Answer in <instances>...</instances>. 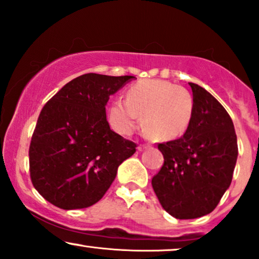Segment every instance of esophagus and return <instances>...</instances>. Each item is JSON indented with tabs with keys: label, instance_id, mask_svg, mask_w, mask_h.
<instances>
[{
	"label": "esophagus",
	"instance_id": "34e87169",
	"mask_svg": "<svg viewBox=\"0 0 259 259\" xmlns=\"http://www.w3.org/2000/svg\"><path fill=\"white\" fill-rule=\"evenodd\" d=\"M148 147H150V145L144 144V145H140V146L138 147V150L139 151H144V150H146V148H148Z\"/></svg>",
	"mask_w": 259,
	"mask_h": 259
}]
</instances>
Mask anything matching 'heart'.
<instances>
[{
	"mask_svg": "<svg viewBox=\"0 0 259 259\" xmlns=\"http://www.w3.org/2000/svg\"><path fill=\"white\" fill-rule=\"evenodd\" d=\"M195 111L192 94L165 80H141L126 92V99L113 101L109 117L120 133L130 134L144 115V130L151 138L168 141L184 135Z\"/></svg>",
	"mask_w": 259,
	"mask_h": 259,
	"instance_id": "1",
	"label": "heart"
}]
</instances>
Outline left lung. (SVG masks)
I'll return each instance as SVG.
<instances>
[{
    "label": "left lung",
    "mask_w": 259,
    "mask_h": 259,
    "mask_svg": "<svg viewBox=\"0 0 259 259\" xmlns=\"http://www.w3.org/2000/svg\"><path fill=\"white\" fill-rule=\"evenodd\" d=\"M189 84L195 100L191 124L181 138L158 144L164 163L152 178L159 203L177 219L212 212L230 186L237 159L230 115L207 90Z\"/></svg>",
    "instance_id": "1"
}]
</instances>
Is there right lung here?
Wrapping results in <instances>:
<instances>
[{"instance_id":"1","label":"right lung","mask_w":259,"mask_h":259,"mask_svg":"<svg viewBox=\"0 0 259 259\" xmlns=\"http://www.w3.org/2000/svg\"><path fill=\"white\" fill-rule=\"evenodd\" d=\"M132 75L89 73L44 106L29 147L31 183L50 203L80 209L99 202L136 144L109 127L106 105Z\"/></svg>"}]
</instances>
